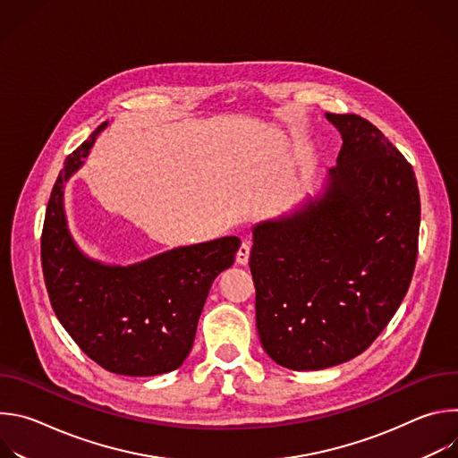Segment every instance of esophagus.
<instances>
[{"label": "esophagus", "instance_id": "34e87169", "mask_svg": "<svg viewBox=\"0 0 458 458\" xmlns=\"http://www.w3.org/2000/svg\"><path fill=\"white\" fill-rule=\"evenodd\" d=\"M248 259H250V242H242L239 251H237V263L241 267H246L248 265Z\"/></svg>", "mask_w": 458, "mask_h": 458}]
</instances>
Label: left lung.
I'll return each instance as SVG.
<instances>
[{"label":"left lung","instance_id":"8db88e82","mask_svg":"<svg viewBox=\"0 0 458 458\" xmlns=\"http://www.w3.org/2000/svg\"><path fill=\"white\" fill-rule=\"evenodd\" d=\"M326 119L343 147L324 191L290 216L257 223L250 253L260 344L295 371L360 355L399 310L419 250L411 165L368 119Z\"/></svg>","mask_w":458,"mask_h":458}]
</instances>
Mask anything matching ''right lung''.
<instances>
[{"mask_svg":"<svg viewBox=\"0 0 458 458\" xmlns=\"http://www.w3.org/2000/svg\"><path fill=\"white\" fill-rule=\"evenodd\" d=\"M106 124L67 157L55 179L41 233V267L55 317L94 362L117 375L152 377L188 357L212 283L233 265L241 241L230 235L179 246L130 267L85 255L69 232L63 193Z\"/></svg>","mask_w":458,"mask_h":458,"instance_id":"add662e5","label":"right lung"}]
</instances>
